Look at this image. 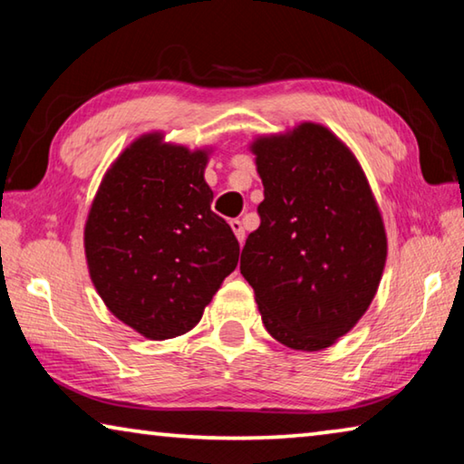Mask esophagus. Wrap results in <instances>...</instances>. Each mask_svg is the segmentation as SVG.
<instances>
[{"instance_id": "obj_1", "label": "esophagus", "mask_w": 464, "mask_h": 464, "mask_svg": "<svg viewBox=\"0 0 464 464\" xmlns=\"http://www.w3.org/2000/svg\"><path fill=\"white\" fill-rule=\"evenodd\" d=\"M229 225H231V229L235 233V237H237V241L239 243L246 241V229H243V223L239 221V218H231Z\"/></svg>"}]
</instances>
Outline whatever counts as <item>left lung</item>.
<instances>
[{"label":"left lung","mask_w":464,"mask_h":464,"mask_svg":"<svg viewBox=\"0 0 464 464\" xmlns=\"http://www.w3.org/2000/svg\"><path fill=\"white\" fill-rule=\"evenodd\" d=\"M262 223L241 251L262 321L286 348L334 345L371 307L387 233L356 155L317 122L251 140Z\"/></svg>","instance_id":"obj_1"}]
</instances>
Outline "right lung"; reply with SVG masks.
Here are the masks:
<instances>
[{
	"instance_id": "obj_1",
	"label": "right lung",
	"mask_w": 464,
	"mask_h": 464,
	"mask_svg": "<svg viewBox=\"0 0 464 464\" xmlns=\"http://www.w3.org/2000/svg\"><path fill=\"white\" fill-rule=\"evenodd\" d=\"M213 147L145 132L102 178L83 229L90 278L108 311L147 340L198 324L239 260V243L210 210Z\"/></svg>"
}]
</instances>
